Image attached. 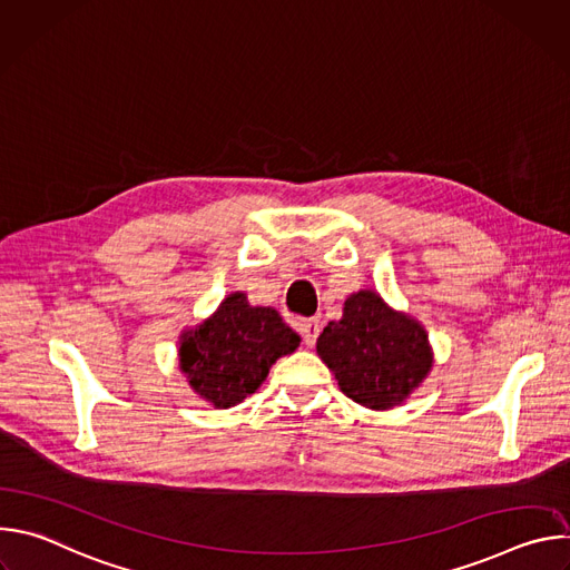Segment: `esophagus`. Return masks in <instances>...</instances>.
<instances>
[{
    "instance_id": "34e87169",
    "label": "esophagus",
    "mask_w": 570,
    "mask_h": 570,
    "mask_svg": "<svg viewBox=\"0 0 570 570\" xmlns=\"http://www.w3.org/2000/svg\"><path fill=\"white\" fill-rule=\"evenodd\" d=\"M299 334H302V338H304V345L313 347V345H315V338H317V334H320V320H315V317L302 320V322H299Z\"/></svg>"
}]
</instances>
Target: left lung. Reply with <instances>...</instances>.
<instances>
[{"label":"left lung","mask_w":570,"mask_h":570,"mask_svg":"<svg viewBox=\"0 0 570 570\" xmlns=\"http://www.w3.org/2000/svg\"><path fill=\"white\" fill-rule=\"evenodd\" d=\"M315 347L341 390L372 411L399 405L433 367L426 330L374 291L350 295L343 317L324 327Z\"/></svg>","instance_id":"1"}]
</instances>
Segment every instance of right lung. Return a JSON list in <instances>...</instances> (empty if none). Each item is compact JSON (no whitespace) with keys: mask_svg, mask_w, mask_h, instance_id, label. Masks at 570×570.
<instances>
[{"mask_svg":"<svg viewBox=\"0 0 570 570\" xmlns=\"http://www.w3.org/2000/svg\"><path fill=\"white\" fill-rule=\"evenodd\" d=\"M299 336L271 306H250L246 293L227 295L196 330L183 334L180 370L214 409H229L253 394L271 365L293 354Z\"/></svg>","mask_w":570,"mask_h":570,"instance_id":"1","label":"right lung"}]
</instances>
